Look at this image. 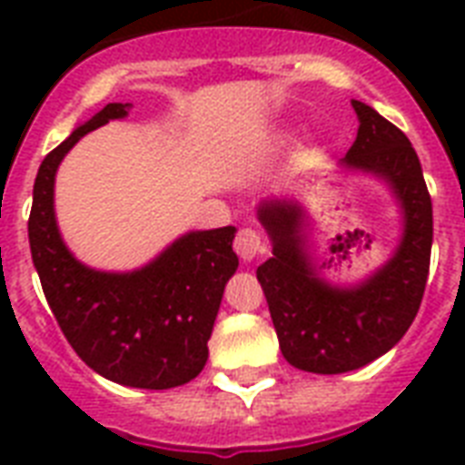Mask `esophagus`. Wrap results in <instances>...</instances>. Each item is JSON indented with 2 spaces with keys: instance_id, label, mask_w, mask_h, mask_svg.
<instances>
[{
  "instance_id": "obj_1",
  "label": "esophagus",
  "mask_w": 465,
  "mask_h": 465,
  "mask_svg": "<svg viewBox=\"0 0 465 465\" xmlns=\"http://www.w3.org/2000/svg\"><path fill=\"white\" fill-rule=\"evenodd\" d=\"M233 248H236V253L243 258V261H253L255 255L262 253V239L261 233L255 232V229H241L236 233V239H233Z\"/></svg>"
}]
</instances>
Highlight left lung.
Here are the masks:
<instances>
[{"label":"left lung","mask_w":465,"mask_h":465,"mask_svg":"<svg viewBox=\"0 0 465 465\" xmlns=\"http://www.w3.org/2000/svg\"><path fill=\"white\" fill-rule=\"evenodd\" d=\"M357 140L340 166L389 183L403 239L383 268L357 287H332L318 277L306 248L304 207L265 200L258 219L272 241V258L258 268L284 360L311 374H345L381 357L418 316L432 253V200L411 140L371 105L352 101Z\"/></svg>","instance_id":"8db88e82"}]
</instances>
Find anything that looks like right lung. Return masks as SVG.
<instances>
[{
    "label": "right lung",
    "mask_w": 465,
    "mask_h": 465,
    "mask_svg": "<svg viewBox=\"0 0 465 465\" xmlns=\"http://www.w3.org/2000/svg\"><path fill=\"white\" fill-rule=\"evenodd\" d=\"M108 104L43 159L28 217L33 265L74 352L96 374L133 389L183 386L203 371L222 294L239 268L236 229L190 232L134 272H101L69 253L54 222V173L84 134L125 118Z\"/></svg>",
    "instance_id": "right-lung-1"
}]
</instances>
